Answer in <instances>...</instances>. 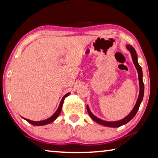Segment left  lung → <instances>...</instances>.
<instances>
[{"label": "left lung", "instance_id": "8db88e82", "mask_svg": "<svg viewBox=\"0 0 158 158\" xmlns=\"http://www.w3.org/2000/svg\"><path fill=\"white\" fill-rule=\"evenodd\" d=\"M126 47H127V49L129 52H130L131 56H132V61L135 64V68H136L137 72H138L139 93L138 98H137V102H136V104H135L134 108L132 109V110L131 111L130 113L127 115V116L124 117V118H123V119H121V120L114 121V122H107V121L102 120V119L98 118V117H97L95 115L93 114L92 112H91L89 106L86 105V110H87L88 114L90 116L91 118H92L93 120L95 121L98 124H102V125H103V126L109 127H118L124 125V124H125L127 123H129V122H130L131 119H132L133 117L135 116V114H137V111H138V110H139V106H140L141 102H142V101H143V96H144V89L145 88H144V83L143 81V70H142L141 66H139L138 64L136 51H135V48L130 45H127Z\"/></svg>", "mask_w": 158, "mask_h": 158}]
</instances>
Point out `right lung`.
I'll return each instance as SVG.
<instances>
[{"mask_svg": "<svg viewBox=\"0 0 158 158\" xmlns=\"http://www.w3.org/2000/svg\"><path fill=\"white\" fill-rule=\"evenodd\" d=\"M69 94H70V92H69V93H67V94H66L65 95H64V96L63 97V98L61 99V102H60L59 106V107H58L57 110L56 111V112H55L52 117H50L49 118L46 119H45V120H42V121H32V120H30V119L23 118H23L25 119V120L27 121L28 123H29L30 124H33V125H35V126L46 125V124L52 123V122H54L55 119L57 118V117L60 114V113H61V109H62V106H63V103H64V99H65L66 97H68Z\"/></svg>", "mask_w": 158, "mask_h": 158, "instance_id": "obj_1", "label": "right lung"}]
</instances>
